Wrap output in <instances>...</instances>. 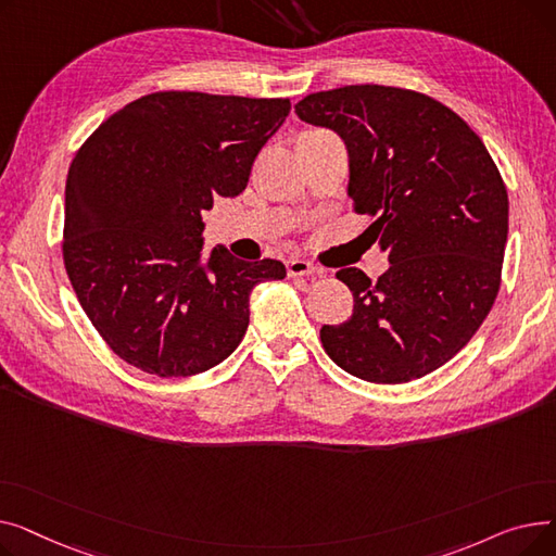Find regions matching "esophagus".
Returning a JSON list of instances; mask_svg holds the SVG:
<instances>
[{
    "mask_svg": "<svg viewBox=\"0 0 556 556\" xmlns=\"http://www.w3.org/2000/svg\"><path fill=\"white\" fill-rule=\"evenodd\" d=\"M286 268L290 277H311V275H325L323 268H315L313 263H308L306 258H288Z\"/></svg>",
    "mask_w": 556,
    "mask_h": 556,
    "instance_id": "esophagus-1",
    "label": "esophagus"
}]
</instances>
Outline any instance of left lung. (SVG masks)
<instances>
[{"label": "left lung", "instance_id": "obj_1", "mask_svg": "<svg viewBox=\"0 0 556 556\" xmlns=\"http://www.w3.org/2000/svg\"><path fill=\"white\" fill-rule=\"evenodd\" d=\"M302 122L333 130L349 153L346 195L388 252L371 281L336 273L354 313L319 331L329 358L369 383H407L448 363L489 315L509 231L507 189L482 139L426 94L346 85L308 94Z\"/></svg>", "mask_w": 556, "mask_h": 556}]
</instances>
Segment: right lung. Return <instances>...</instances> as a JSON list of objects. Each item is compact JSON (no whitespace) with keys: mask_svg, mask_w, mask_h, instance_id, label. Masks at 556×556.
I'll use <instances>...</instances> for the list:
<instances>
[{"mask_svg":"<svg viewBox=\"0 0 556 556\" xmlns=\"http://www.w3.org/2000/svg\"><path fill=\"white\" fill-rule=\"evenodd\" d=\"M288 99L155 92L114 112L72 160L63 256L94 329L126 363L193 376L223 363L250 325L275 258L204 254L202 212L248 187Z\"/></svg>","mask_w":556,"mask_h":556,"instance_id":"obj_1","label":"right lung"}]
</instances>
